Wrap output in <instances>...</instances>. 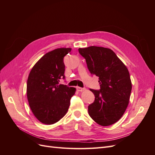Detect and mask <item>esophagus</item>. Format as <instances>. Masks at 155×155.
<instances>
[{"mask_svg": "<svg viewBox=\"0 0 155 155\" xmlns=\"http://www.w3.org/2000/svg\"><path fill=\"white\" fill-rule=\"evenodd\" d=\"M76 88H77V91H79V92H82V91H85V88H81V87H76Z\"/></svg>", "mask_w": 155, "mask_h": 155, "instance_id": "34e87169", "label": "esophagus"}]
</instances>
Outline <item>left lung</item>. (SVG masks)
I'll use <instances>...</instances> for the list:
<instances>
[{"mask_svg": "<svg viewBox=\"0 0 155 155\" xmlns=\"http://www.w3.org/2000/svg\"><path fill=\"white\" fill-rule=\"evenodd\" d=\"M91 74L99 77L100 89H90L95 100L88 107L89 116L102 126L118 121L129 104L132 89L127 68L109 48L89 46L79 48Z\"/></svg>", "mask_w": 155, "mask_h": 155, "instance_id": "obj_1", "label": "left lung"}]
</instances>
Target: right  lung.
I'll return each instance as SVG.
<instances>
[{
  "label": "right lung",
  "instance_id": "1",
  "mask_svg": "<svg viewBox=\"0 0 155 155\" xmlns=\"http://www.w3.org/2000/svg\"><path fill=\"white\" fill-rule=\"evenodd\" d=\"M70 48L55 49L44 55L32 68L27 81V98L35 118L51 125L66 114L76 88L59 84L64 79L63 58Z\"/></svg>",
  "mask_w": 155,
  "mask_h": 155
}]
</instances>
